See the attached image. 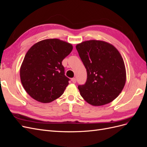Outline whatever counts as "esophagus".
<instances>
[{"mask_svg": "<svg viewBox=\"0 0 147 147\" xmlns=\"http://www.w3.org/2000/svg\"><path fill=\"white\" fill-rule=\"evenodd\" d=\"M71 81L72 82V83H75L77 82V80H76V78H72V79H71Z\"/></svg>", "mask_w": 147, "mask_h": 147, "instance_id": "1", "label": "esophagus"}]
</instances>
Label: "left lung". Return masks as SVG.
Returning a JSON list of instances; mask_svg holds the SVG:
<instances>
[{"label": "left lung", "instance_id": "left-lung-1", "mask_svg": "<svg viewBox=\"0 0 147 147\" xmlns=\"http://www.w3.org/2000/svg\"><path fill=\"white\" fill-rule=\"evenodd\" d=\"M76 49L87 72L86 82L78 88L83 98L94 106L116 99L126 83L124 61L117 49L100 40L77 44Z\"/></svg>", "mask_w": 147, "mask_h": 147}]
</instances>
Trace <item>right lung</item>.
Returning a JSON list of instances; mask_svg holds the SVG:
<instances>
[{
    "instance_id": "add662e5",
    "label": "right lung",
    "mask_w": 147,
    "mask_h": 147,
    "mask_svg": "<svg viewBox=\"0 0 147 147\" xmlns=\"http://www.w3.org/2000/svg\"><path fill=\"white\" fill-rule=\"evenodd\" d=\"M70 43L57 38L40 41L26 53L20 68L22 84L35 100L49 103L63 94L70 79L62 61L72 51Z\"/></svg>"
}]
</instances>
